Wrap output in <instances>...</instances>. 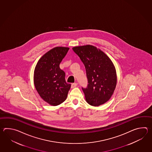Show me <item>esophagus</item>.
<instances>
[{
  "instance_id": "esophagus-1",
  "label": "esophagus",
  "mask_w": 152,
  "mask_h": 152,
  "mask_svg": "<svg viewBox=\"0 0 152 152\" xmlns=\"http://www.w3.org/2000/svg\"><path fill=\"white\" fill-rule=\"evenodd\" d=\"M77 83H73V84L71 85L72 88H75V87H76V86H77Z\"/></svg>"
}]
</instances>
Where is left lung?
<instances>
[{
	"mask_svg": "<svg viewBox=\"0 0 152 152\" xmlns=\"http://www.w3.org/2000/svg\"><path fill=\"white\" fill-rule=\"evenodd\" d=\"M72 49L86 69L88 84L82 90L87 103L94 107L106 103L116 86V72L113 62L103 52L93 45L77 46Z\"/></svg>",
	"mask_w": 152,
	"mask_h": 152,
	"instance_id": "1",
	"label": "left lung"
}]
</instances>
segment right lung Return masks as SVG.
I'll use <instances>...</instances> for the list:
<instances>
[{
  "mask_svg": "<svg viewBox=\"0 0 152 152\" xmlns=\"http://www.w3.org/2000/svg\"><path fill=\"white\" fill-rule=\"evenodd\" d=\"M69 48L57 47L47 52L36 66L34 81L40 97L47 103L56 106L67 97L71 84L65 80V73L60 64L67 54Z\"/></svg>",
  "mask_w": 152,
  "mask_h": 152,
  "instance_id": "add662e5",
  "label": "right lung"
}]
</instances>
